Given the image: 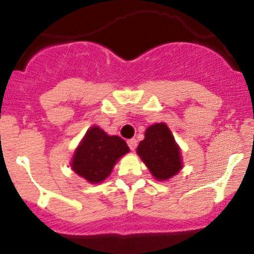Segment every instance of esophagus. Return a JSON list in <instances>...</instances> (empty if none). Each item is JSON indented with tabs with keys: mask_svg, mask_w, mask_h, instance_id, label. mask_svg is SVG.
Returning <instances> with one entry per match:
<instances>
[{
	"mask_svg": "<svg viewBox=\"0 0 254 254\" xmlns=\"http://www.w3.org/2000/svg\"><path fill=\"white\" fill-rule=\"evenodd\" d=\"M127 143H128L129 149H131L132 151H134L136 147H137V141H136V138H131V140L127 141Z\"/></svg>",
	"mask_w": 254,
	"mask_h": 254,
	"instance_id": "esophagus-1",
	"label": "esophagus"
}]
</instances>
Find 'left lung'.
Masks as SVG:
<instances>
[{"label":"left lung","mask_w":254,"mask_h":254,"mask_svg":"<svg viewBox=\"0 0 254 254\" xmlns=\"http://www.w3.org/2000/svg\"><path fill=\"white\" fill-rule=\"evenodd\" d=\"M137 154L158 181H167L182 169L181 150L165 123L150 126Z\"/></svg>","instance_id":"8db88e82"}]
</instances>
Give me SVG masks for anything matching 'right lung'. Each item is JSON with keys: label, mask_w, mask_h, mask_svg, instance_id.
Here are the masks:
<instances>
[{"label": "right lung", "mask_w": 254, "mask_h": 254, "mask_svg": "<svg viewBox=\"0 0 254 254\" xmlns=\"http://www.w3.org/2000/svg\"><path fill=\"white\" fill-rule=\"evenodd\" d=\"M129 151L120 136H109L98 126L86 132L73 154L71 168L90 183H100L113 170L117 160Z\"/></svg>", "instance_id": "1"}]
</instances>
